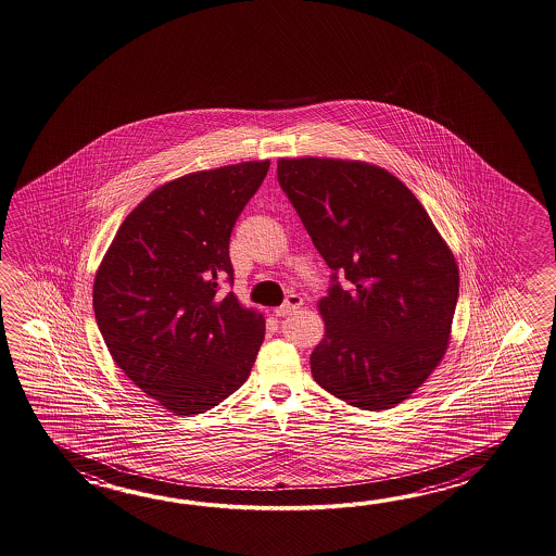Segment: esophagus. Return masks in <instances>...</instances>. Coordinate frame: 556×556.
<instances>
[{
  "instance_id": "obj_1",
  "label": "esophagus",
  "mask_w": 556,
  "mask_h": 556,
  "mask_svg": "<svg viewBox=\"0 0 556 556\" xmlns=\"http://www.w3.org/2000/svg\"><path fill=\"white\" fill-rule=\"evenodd\" d=\"M302 304H304V300H302L300 295L290 294L288 298H286V302H283L282 306L276 307V309H274V314H276L278 318H286V316H290V314L295 312V309L302 306Z\"/></svg>"
}]
</instances>
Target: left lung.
Returning a JSON list of instances; mask_svg holds the SVG:
<instances>
[{
	"instance_id": "8db88e82",
	"label": "left lung",
	"mask_w": 556,
	"mask_h": 556,
	"mask_svg": "<svg viewBox=\"0 0 556 556\" xmlns=\"http://www.w3.org/2000/svg\"><path fill=\"white\" fill-rule=\"evenodd\" d=\"M278 182L331 270L312 376L354 407L390 409L445 355L459 298L453 252L414 192L379 166L280 159Z\"/></svg>"
}]
</instances>
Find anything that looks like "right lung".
<instances>
[{"label": "right lung", "mask_w": 556, "mask_h": 556, "mask_svg": "<svg viewBox=\"0 0 556 556\" xmlns=\"http://www.w3.org/2000/svg\"><path fill=\"white\" fill-rule=\"evenodd\" d=\"M270 161L190 173L125 218L93 286L94 319L123 374L177 415L204 414L249 379L264 318L220 283L238 216Z\"/></svg>", "instance_id": "obj_1"}]
</instances>
